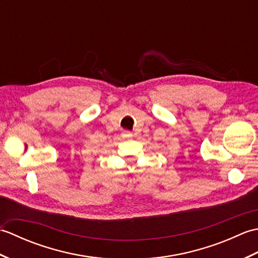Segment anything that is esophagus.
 <instances>
[{
	"mask_svg": "<svg viewBox=\"0 0 258 258\" xmlns=\"http://www.w3.org/2000/svg\"><path fill=\"white\" fill-rule=\"evenodd\" d=\"M124 136H125V138H131V136H132V134H131L130 132H127V131H125Z\"/></svg>",
	"mask_w": 258,
	"mask_h": 258,
	"instance_id": "obj_1",
	"label": "esophagus"
}]
</instances>
